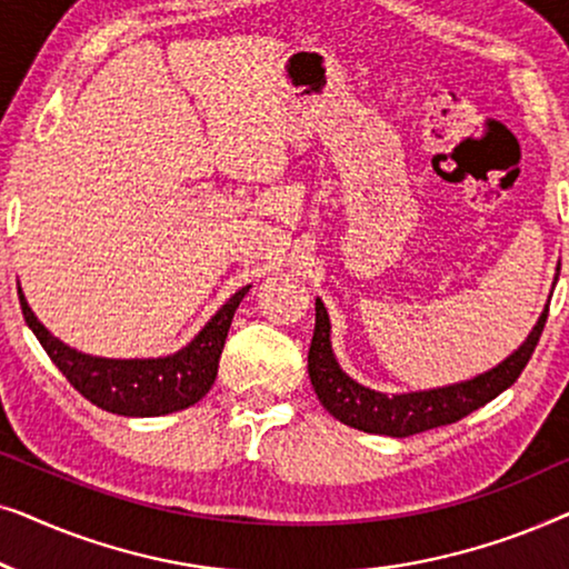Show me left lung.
Wrapping results in <instances>:
<instances>
[{
  "mask_svg": "<svg viewBox=\"0 0 569 569\" xmlns=\"http://www.w3.org/2000/svg\"><path fill=\"white\" fill-rule=\"evenodd\" d=\"M547 316L549 306L543 308L539 323L528 333L523 347L512 352L502 365L485 372V376L466 380V383L435 388V391L386 396L355 383L347 372H341L331 352L329 313H326L323 302L316 300V331L308 352V376L316 388L318 401L339 422L370 435L409 438V435L458 422V419L485 407L487 401H492L505 388L516 383L528 360H531L536 345H539Z\"/></svg>",
  "mask_w": 569,
  "mask_h": 569,
  "instance_id": "8db88e82",
  "label": "left lung"
}]
</instances>
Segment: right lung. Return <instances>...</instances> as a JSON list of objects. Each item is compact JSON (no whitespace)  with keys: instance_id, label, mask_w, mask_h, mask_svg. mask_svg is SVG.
<instances>
[{"instance_id":"1","label":"right lung","mask_w":569,"mask_h":569,"mask_svg":"<svg viewBox=\"0 0 569 569\" xmlns=\"http://www.w3.org/2000/svg\"><path fill=\"white\" fill-rule=\"evenodd\" d=\"M251 287H243L209 321L189 347L162 360H103L77 352L53 339L28 308L26 295L18 298L26 323L33 329L46 355L69 383L96 407L121 417H160L189 409L207 396L220 368V355L228 339L232 316Z\"/></svg>"}]
</instances>
